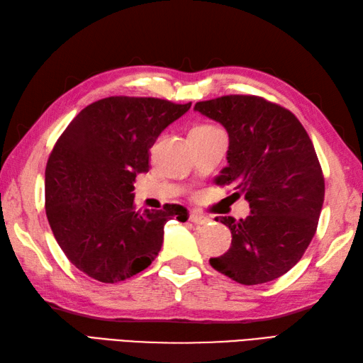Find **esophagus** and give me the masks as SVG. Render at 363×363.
<instances>
[{
    "label": "esophagus",
    "mask_w": 363,
    "mask_h": 363,
    "mask_svg": "<svg viewBox=\"0 0 363 363\" xmlns=\"http://www.w3.org/2000/svg\"><path fill=\"white\" fill-rule=\"evenodd\" d=\"M189 220L196 225H206L209 222V218L206 216L200 214V212H192V214L189 216Z\"/></svg>",
    "instance_id": "esophagus-1"
}]
</instances>
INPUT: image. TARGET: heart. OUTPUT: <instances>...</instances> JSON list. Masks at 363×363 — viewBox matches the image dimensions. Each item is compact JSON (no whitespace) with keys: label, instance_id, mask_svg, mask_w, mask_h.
Wrapping results in <instances>:
<instances>
[{"label":"heart","instance_id":"heart-1","mask_svg":"<svg viewBox=\"0 0 363 363\" xmlns=\"http://www.w3.org/2000/svg\"><path fill=\"white\" fill-rule=\"evenodd\" d=\"M197 128H209V126H197Z\"/></svg>","mask_w":363,"mask_h":363}]
</instances>
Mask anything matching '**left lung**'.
<instances>
[{
    "instance_id": "8db88e82",
    "label": "left lung",
    "mask_w": 363,
    "mask_h": 363,
    "mask_svg": "<svg viewBox=\"0 0 363 363\" xmlns=\"http://www.w3.org/2000/svg\"><path fill=\"white\" fill-rule=\"evenodd\" d=\"M194 109L226 129L228 166L216 183L234 184L251 208L238 222L216 218L233 240L211 267L242 285L279 279L302 259L319 223L325 180L311 138L293 112L262 96L225 95Z\"/></svg>"
}]
</instances>
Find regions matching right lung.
Returning <instances> with one entry per match:
<instances>
[{"label":"right lung","instance_id":"add662e5","mask_svg":"<svg viewBox=\"0 0 363 363\" xmlns=\"http://www.w3.org/2000/svg\"><path fill=\"white\" fill-rule=\"evenodd\" d=\"M191 103L151 96H109L69 123L46 166V216L70 263L115 284L146 269L162 250L167 220L186 222L188 209L137 211L134 182L149 171L157 137Z\"/></svg>","mask_w":363,"mask_h":363}]
</instances>
